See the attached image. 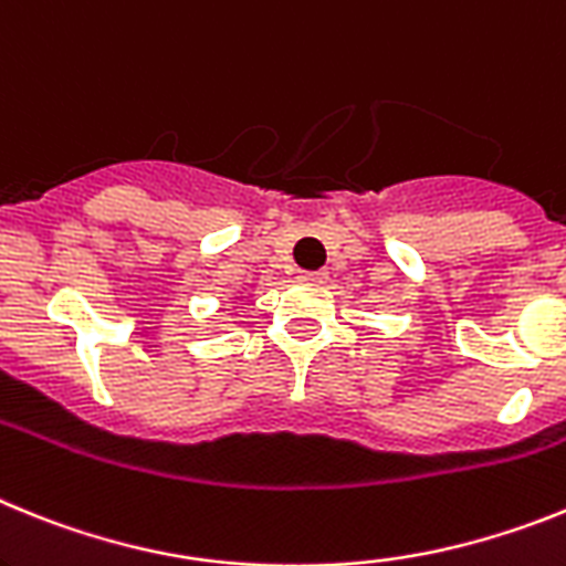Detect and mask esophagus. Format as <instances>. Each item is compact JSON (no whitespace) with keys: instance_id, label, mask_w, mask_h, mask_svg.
<instances>
[{"instance_id":"1","label":"esophagus","mask_w":566,"mask_h":566,"mask_svg":"<svg viewBox=\"0 0 566 566\" xmlns=\"http://www.w3.org/2000/svg\"><path fill=\"white\" fill-rule=\"evenodd\" d=\"M324 276H327V273H324V270H302V273H298V279H302V282H324Z\"/></svg>"}]
</instances>
